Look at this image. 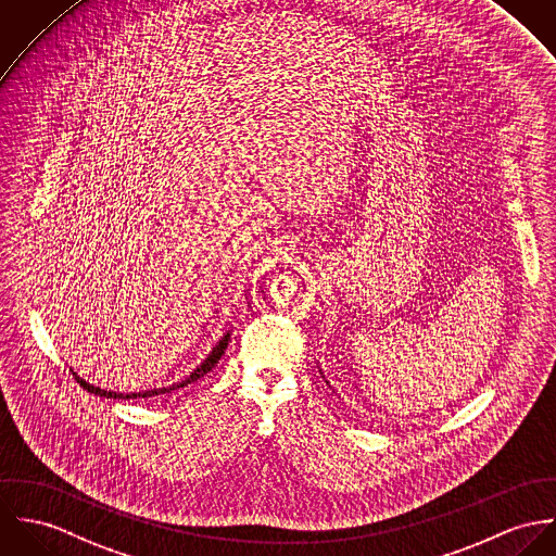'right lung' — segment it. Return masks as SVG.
<instances>
[{"label": "right lung", "instance_id": "obj_1", "mask_svg": "<svg viewBox=\"0 0 556 556\" xmlns=\"http://www.w3.org/2000/svg\"><path fill=\"white\" fill-rule=\"evenodd\" d=\"M228 341H230V334H226L217 345H215V350L208 354V358L198 367V369L193 370L189 377H186V381H181V383H173L170 388H157V390H147V392H131V394H117V392H109V390H102V388H96V386H91V383H87L85 379H80L76 372H72V377L87 390V392H91V394H98V396H106V399H151V396H160V394H168V392H173V390H179V388H184L187 383H193V381H198L200 377H204L208 370L213 369L217 363H219V358L224 356V352H226V348H228Z\"/></svg>", "mask_w": 556, "mask_h": 556}]
</instances>
